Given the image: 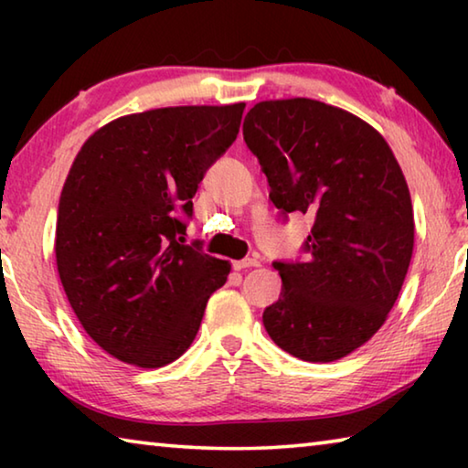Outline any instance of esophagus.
Returning a JSON list of instances; mask_svg holds the SVG:
<instances>
[{
	"instance_id": "esophagus-1",
	"label": "esophagus",
	"mask_w": 468,
	"mask_h": 468,
	"mask_svg": "<svg viewBox=\"0 0 468 468\" xmlns=\"http://www.w3.org/2000/svg\"><path fill=\"white\" fill-rule=\"evenodd\" d=\"M256 266H260L256 258H243L233 262V271H245V268H256Z\"/></svg>"
}]
</instances>
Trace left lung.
<instances>
[{
  "instance_id": "left-lung-1",
  "label": "left lung",
  "mask_w": 468,
  "mask_h": 468,
  "mask_svg": "<svg viewBox=\"0 0 468 468\" xmlns=\"http://www.w3.org/2000/svg\"><path fill=\"white\" fill-rule=\"evenodd\" d=\"M243 140L281 215L314 217L305 262L272 264L282 291L264 310V328L292 357H346L382 328L413 256L400 165L369 123L314 99L258 102Z\"/></svg>"
}]
</instances>
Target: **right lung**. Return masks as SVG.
<instances>
[{
  "label": "right lung",
  "instance_id": "add662e5",
  "mask_svg": "<svg viewBox=\"0 0 468 468\" xmlns=\"http://www.w3.org/2000/svg\"><path fill=\"white\" fill-rule=\"evenodd\" d=\"M245 102L120 117L84 142L61 189L55 260L94 343L163 367L194 343L231 264L184 245L204 173L239 133Z\"/></svg>",
  "mask_w": 468,
  "mask_h": 468
}]
</instances>
